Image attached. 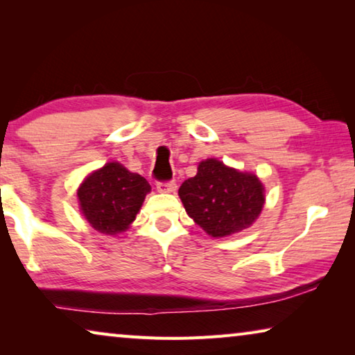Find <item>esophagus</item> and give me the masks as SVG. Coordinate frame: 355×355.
<instances>
[{"mask_svg": "<svg viewBox=\"0 0 355 355\" xmlns=\"http://www.w3.org/2000/svg\"><path fill=\"white\" fill-rule=\"evenodd\" d=\"M156 191L161 192V194H172V192L177 191V184L173 182L158 183V184H156Z\"/></svg>", "mask_w": 355, "mask_h": 355, "instance_id": "esophagus-1", "label": "esophagus"}]
</instances>
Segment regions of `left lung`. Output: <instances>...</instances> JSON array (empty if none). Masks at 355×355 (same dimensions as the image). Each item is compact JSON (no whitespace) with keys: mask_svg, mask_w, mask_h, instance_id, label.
<instances>
[{"mask_svg":"<svg viewBox=\"0 0 355 355\" xmlns=\"http://www.w3.org/2000/svg\"><path fill=\"white\" fill-rule=\"evenodd\" d=\"M189 218L213 238L232 236L260 218L266 191L254 172L235 169L216 158L203 159L196 177L180 186Z\"/></svg>","mask_w":355,"mask_h":355,"instance_id":"8db88e82","label":"left lung"}]
</instances>
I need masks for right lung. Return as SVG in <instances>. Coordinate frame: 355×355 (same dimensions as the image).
Wrapping results in <instances>:
<instances>
[{
  "mask_svg": "<svg viewBox=\"0 0 355 355\" xmlns=\"http://www.w3.org/2000/svg\"><path fill=\"white\" fill-rule=\"evenodd\" d=\"M150 191L147 180L139 173L128 171L119 161H110L84 177L76 196L87 224L103 235L117 236L133 224Z\"/></svg>",
  "mask_w": 355,
  "mask_h": 355,
  "instance_id": "obj_1",
  "label": "right lung"
}]
</instances>
